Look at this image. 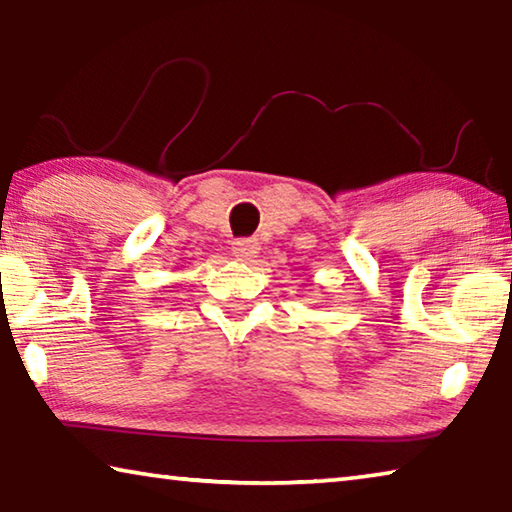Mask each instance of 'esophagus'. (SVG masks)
<instances>
[{
    "label": "esophagus",
    "instance_id": "34e87169",
    "mask_svg": "<svg viewBox=\"0 0 512 512\" xmlns=\"http://www.w3.org/2000/svg\"><path fill=\"white\" fill-rule=\"evenodd\" d=\"M232 255H235L239 262H253L259 255V241L257 239H239L232 244Z\"/></svg>",
    "mask_w": 512,
    "mask_h": 512
}]
</instances>
